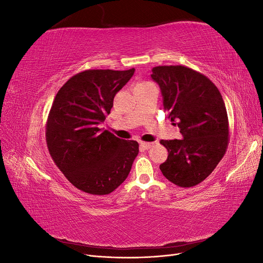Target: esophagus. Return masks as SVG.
Returning <instances> with one entry per match:
<instances>
[{"label": "esophagus", "instance_id": "esophagus-1", "mask_svg": "<svg viewBox=\"0 0 263 263\" xmlns=\"http://www.w3.org/2000/svg\"><path fill=\"white\" fill-rule=\"evenodd\" d=\"M154 145H155V142H145V141H141V142H140V146H141L142 148H144L145 150L150 149Z\"/></svg>", "mask_w": 263, "mask_h": 263}]
</instances>
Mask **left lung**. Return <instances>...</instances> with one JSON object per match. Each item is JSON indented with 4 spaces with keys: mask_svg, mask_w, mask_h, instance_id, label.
Instances as JSON below:
<instances>
[{
    "mask_svg": "<svg viewBox=\"0 0 263 263\" xmlns=\"http://www.w3.org/2000/svg\"><path fill=\"white\" fill-rule=\"evenodd\" d=\"M151 78L160 86L164 110L183 136L160 140L168 150L160 170L178 186H195L226 154L229 123L224 100L208 77L185 66L155 67Z\"/></svg>",
    "mask_w": 263,
    "mask_h": 263,
    "instance_id": "left-lung-1",
    "label": "left lung"
}]
</instances>
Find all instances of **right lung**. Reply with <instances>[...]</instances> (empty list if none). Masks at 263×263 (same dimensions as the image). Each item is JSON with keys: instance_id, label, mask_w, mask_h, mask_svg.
Listing matches in <instances>:
<instances>
[{"instance_id": "1", "label": "right lung", "mask_w": 263, "mask_h": 263, "mask_svg": "<svg viewBox=\"0 0 263 263\" xmlns=\"http://www.w3.org/2000/svg\"><path fill=\"white\" fill-rule=\"evenodd\" d=\"M135 69L85 70L71 77L52 102L46 123L49 154L71 184L85 193H112L128 177L139 145L117 138L99 124Z\"/></svg>"}]
</instances>
